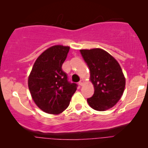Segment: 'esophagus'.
<instances>
[{
  "instance_id": "esophagus-1",
  "label": "esophagus",
  "mask_w": 148,
  "mask_h": 148,
  "mask_svg": "<svg viewBox=\"0 0 148 148\" xmlns=\"http://www.w3.org/2000/svg\"><path fill=\"white\" fill-rule=\"evenodd\" d=\"M84 80H81V81H80L79 82V84L81 86H83V84H84Z\"/></svg>"
}]
</instances>
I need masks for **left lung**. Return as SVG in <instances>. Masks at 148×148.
Segmentation results:
<instances>
[{"mask_svg": "<svg viewBox=\"0 0 148 148\" xmlns=\"http://www.w3.org/2000/svg\"><path fill=\"white\" fill-rule=\"evenodd\" d=\"M90 72L95 92L87 99L88 104L96 111H103L115 106L125 88V78L115 59L101 49L80 50Z\"/></svg>", "mask_w": 148, "mask_h": 148, "instance_id": "left-lung-1", "label": "left lung"}]
</instances>
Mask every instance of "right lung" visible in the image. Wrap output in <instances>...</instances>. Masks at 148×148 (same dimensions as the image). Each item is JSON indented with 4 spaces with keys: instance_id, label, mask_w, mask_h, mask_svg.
I'll return each mask as SVG.
<instances>
[{
    "instance_id": "1",
    "label": "right lung",
    "mask_w": 148,
    "mask_h": 148,
    "mask_svg": "<svg viewBox=\"0 0 148 148\" xmlns=\"http://www.w3.org/2000/svg\"><path fill=\"white\" fill-rule=\"evenodd\" d=\"M69 47L53 46L40 56L28 77V88L33 101L40 109L59 114L67 108L77 84L70 83L62 65Z\"/></svg>"
}]
</instances>
